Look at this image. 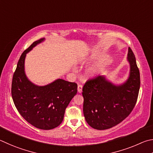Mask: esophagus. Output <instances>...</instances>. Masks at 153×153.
Returning <instances> with one entry per match:
<instances>
[{"mask_svg":"<svg viewBox=\"0 0 153 153\" xmlns=\"http://www.w3.org/2000/svg\"><path fill=\"white\" fill-rule=\"evenodd\" d=\"M77 90H78L79 93H81L82 90V86L81 85H79L78 87H77Z\"/></svg>","mask_w":153,"mask_h":153,"instance_id":"obj_1","label":"esophagus"}]
</instances>
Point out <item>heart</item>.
<instances>
[{"mask_svg": "<svg viewBox=\"0 0 153 153\" xmlns=\"http://www.w3.org/2000/svg\"><path fill=\"white\" fill-rule=\"evenodd\" d=\"M91 72H97V66H93V67H92L91 69Z\"/></svg>", "mask_w": 153, "mask_h": 153, "instance_id": "heart-1", "label": "heart"}]
</instances>
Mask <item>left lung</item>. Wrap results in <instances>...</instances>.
I'll list each match as a JSON object with an SVG mask.
<instances>
[{"instance_id": "1", "label": "left lung", "mask_w": 153, "mask_h": 153, "mask_svg": "<svg viewBox=\"0 0 153 153\" xmlns=\"http://www.w3.org/2000/svg\"><path fill=\"white\" fill-rule=\"evenodd\" d=\"M130 64L128 79L115 85L104 75L88 80L82 88L85 120L96 130H106L120 124L129 116L137 101L140 85V72L132 50L128 48Z\"/></svg>"}]
</instances>
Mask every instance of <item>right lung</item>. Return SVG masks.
<instances>
[{
  "label": "right lung",
  "mask_w": 153,
  "mask_h": 153,
  "mask_svg": "<svg viewBox=\"0 0 153 153\" xmlns=\"http://www.w3.org/2000/svg\"><path fill=\"white\" fill-rule=\"evenodd\" d=\"M34 42L21 54L13 77L11 95L16 108L29 124L42 130H51L60 125L64 112L77 93V84L58 79L38 86L28 79L25 72L26 54L43 42Z\"/></svg>",
  "instance_id": "1"
}]
</instances>
